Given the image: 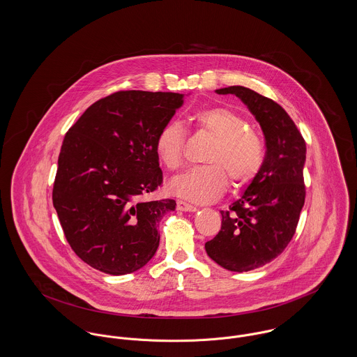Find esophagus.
<instances>
[{
  "label": "esophagus",
  "instance_id": "obj_1",
  "mask_svg": "<svg viewBox=\"0 0 357 357\" xmlns=\"http://www.w3.org/2000/svg\"><path fill=\"white\" fill-rule=\"evenodd\" d=\"M178 209L182 210V211H197L198 208L194 205H190L185 201H178Z\"/></svg>",
  "mask_w": 357,
  "mask_h": 357
}]
</instances>
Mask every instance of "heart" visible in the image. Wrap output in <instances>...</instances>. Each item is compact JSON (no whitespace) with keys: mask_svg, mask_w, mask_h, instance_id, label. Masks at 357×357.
<instances>
[{"mask_svg":"<svg viewBox=\"0 0 357 357\" xmlns=\"http://www.w3.org/2000/svg\"><path fill=\"white\" fill-rule=\"evenodd\" d=\"M195 126L215 142L206 156L209 166L191 168L171 181V191L191 202L208 204L220 198L228 188L244 186L256 176L263 165L264 148L248 123L228 107H206L192 114ZM186 133L178 123H168L159 130L155 151L168 169H178L183 163Z\"/></svg>","mask_w":357,"mask_h":357,"instance_id":"heart-1","label":"heart"}]
</instances>
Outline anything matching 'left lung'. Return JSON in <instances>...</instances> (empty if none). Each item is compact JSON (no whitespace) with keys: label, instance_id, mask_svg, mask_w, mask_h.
<instances>
[{"label":"left lung","instance_id":"1","mask_svg":"<svg viewBox=\"0 0 357 357\" xmlns=\"http://www.w3.org/2000/svg\"><path fill=\"white\" fill-rule=\"evenodd\" d=\"M238 97L266 139L263 165L243 195L221 211L218 234L205 244L210 259L225 270L247 273L278 257L293 238L305 205V140L287 112L244 86L215 90Z\"/></svg>","mask_w":357,"mask_h":357}]
</instances>
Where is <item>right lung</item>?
I'll use <instances>...</instances> for the list:
<instances>
[{
	"label": "right lung",
	"instance_id": "right-lung-1",
	"mask_svg": "<svg viewBox=\"0 0 357 357\" xmlns=\"http://www.w3.org/2000/svg\"><path fill=\"white\" fill-rule=\"evenodd\" d=\"M185 94L128 90L94 102L68 129L52 202L64 236L90 267L126 275L159 247V222L174 199L143 201L163 182L155 142Z\"/></svg>",
	"mask_w": 357,
	"mask_h": 357
}]
</instances>
